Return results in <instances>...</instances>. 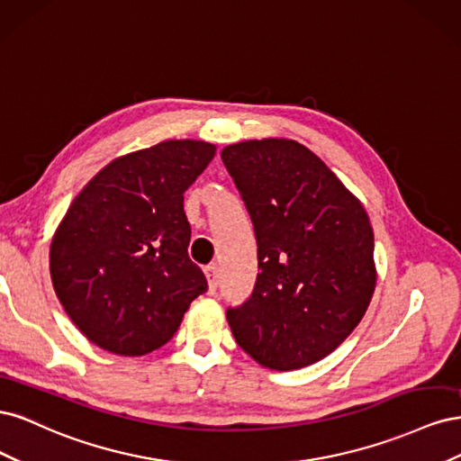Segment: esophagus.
I'll list each match as a JSON object with an SVG mask.
<instances>
[{"label":"esophagus","mask_w":461,"mask_h":461,"mask_svg":"<svg viewBox=\"0 0 461 461\" xmlns=\"http://www.w3.org/2000/svg\"><path fill=\"white\" fill-rule=\"evenodd\" d=\"M205 276H207V283H209V292H213L217 290V285H219V273H217V265L215 263H212V265H207L205 267Z\"/></svg>","instance_id":"obj_1"}]
</instances>
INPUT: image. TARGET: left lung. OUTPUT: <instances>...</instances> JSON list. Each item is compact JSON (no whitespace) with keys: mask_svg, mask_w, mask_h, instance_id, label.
<instances>
[{"mask_svg":"<svg viewBox=\"0 0 461 461\" xmlns=\"http://www.w3.org/2000/svg\"><path fill=\"white\" fill-rule=\"evenodd\" d=\"M221 159L252 217L259 267L252 296L227 312L232 337L263 367L312 366L350 337L373 298L367 212L296 140H246Z\"/></svg>","mask_w":461,"mask_h":461,"instance_id":"8db88e82","label":"left lung"}]
</instances>
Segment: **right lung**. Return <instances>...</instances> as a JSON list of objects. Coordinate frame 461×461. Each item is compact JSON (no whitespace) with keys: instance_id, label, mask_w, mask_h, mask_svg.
Here are the masks:
<instances>
[{"instance_id":"add662e5","label":"right lung","mask_w":461,"mask_h":461,"mask_svg":"<svg viewBox=\"0 0 461 461\" xmlns=\"http://www.w3.org/2000/svg\"><path fill=\"white\" fill-rule=\"evenodd\" d=\"M165 140L105 165L78 192L50 246L53 290L85 337L117 356L173 339L207 281L188 258L185 192L215 158Z\"/></svg>"}]
</instances>
